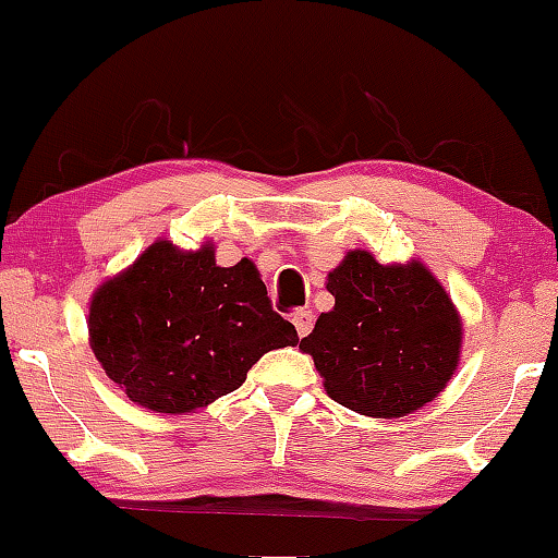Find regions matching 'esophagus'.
<instances>
[{"instance_id":"1","label":"esophagus","mask_w":558,"mask_h":558,"mask_svg":"<svg viewBox=\"0 0 558 558\" xmlns=\"http://www.w3.org/2000/svg\"><path fill=\"white\" fill-rule=\"evenodd\" d=\"M292 324H295L298 335L305 337V335H308V331L313 329V313L305 311V308L295 311V313H292Z\"/></svg>"}]
</instances>
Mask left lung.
I'll use <instances>...</instances> for the list:
<instances>
[{
	"instance_id": "obj_1",
	"label": "left lung",
	"mask_w": 558,
	"mask_h": 558,
	"mask_svg": "<svg viewBox=\"0 0 558 558\" xmlns=\"http://www.w3.org/2000/svg\"><path fill=\"white\" fill-rule=\"evenodd\" d=\"M335 308L322 313L300 350L313 355L329 398L363 416L422 409L453 377L459 313L422 263L381 266L353 250L329 274Z\"/></svg>"
}]
</instances>
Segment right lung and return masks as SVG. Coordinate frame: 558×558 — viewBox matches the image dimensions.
Wrapping results in <instances>:
<instances>
[{"label":"right lung","mask_w":558,"mask_h":558,"mask_svg":"<svg viewBox=\"0 0 558 558\" xmlns=\"http://www.w3.org/2000/svg\"><path fill=\"white\" fill-rule=\"evenodd\" d=\"M92 350L144 409L186 414L234 392L263 353L298 345L247 258L216 266L213 250L155 242L89 308Z\"/></svg>","instance_id":"obj_1"}]
</instances>
